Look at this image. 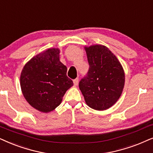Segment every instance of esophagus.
Listing matches in <instances>:
<instances>
[{"label":"esophagus","instance_id":"obj_1","mask_svg":"<svg viewBox=\"0 0 153 153\" xmlns=\"http://www.w3.org/2000/svg\"><path fill=\"white\" fill-rule=\"evenodd\" d=\"M73 83H74V85L75 86H77L78 85V83H79V79H75L73 80Z\"/></svg>","mask_w":153,"mask_h":153}]
</instances>
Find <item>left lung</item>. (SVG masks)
<instances>
[{
    "label": "left lung",
    "instance_id": "1",
    "mask_svg": "<svg viewBox=\"0 0 153 153\" xmlns=\"http://www.w3.org/2000/svg\"><path fill=\"white\" fill-rule=\"evenodd\" d=\"M89 69L79 86L87 105L108 110L117 102L124 86V69L115 55L102 45L85 46Z\"/></svg>",
    "mask_w": 153,
    "mask_h": 153
}]
</instances>
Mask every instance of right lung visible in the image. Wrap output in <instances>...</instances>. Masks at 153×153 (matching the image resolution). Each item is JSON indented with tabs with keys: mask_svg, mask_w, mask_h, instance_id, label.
<instances>
[{
	"mask_svg": "<svg viewBox=\"0 0 153 153\" xmlns=\"http://www.w3.org/2000/svg\"><path fill=\"white\" fill-rule=\"evenodd\" d=\"M67 67L59 60V48H49L33 56L20 75L23 96L31 106L48 113L60 105L73 81L67 76Z\"/></svg>",
	"mask_w": 153,
	"mask_h": 153,
	"instance_id": "add662e5",
	"label": "right lung"
}]
</instances>
